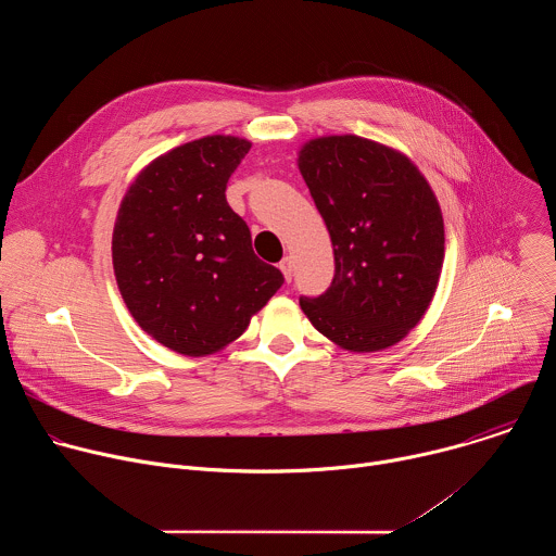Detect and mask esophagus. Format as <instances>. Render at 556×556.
I'll use <instances>...</instances> for the list:
<instances>
[{
  "instance_id": "obj_1",
  "label": "esophagus",
  "mask_w": 556,
  "mask_h": 556,
  "mask_svg": "<svg viewBox=\"0 0 556 556\" xmlns=\"http://www.w3.org/2000/svg\"><path fill=\"white\" fill-rule=\"evenodd\" d=\"M279 268H281V273H283V277H286V281L290 283L292 281V257H283L281 260V264H279Z\"/></svg>"
}]
</instances>
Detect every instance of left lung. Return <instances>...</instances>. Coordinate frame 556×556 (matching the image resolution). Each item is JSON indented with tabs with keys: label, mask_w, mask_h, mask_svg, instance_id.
<instances>
[{
	"label": "left lung",
	"mask_w": 556,
	"mask_h": 556,
	"mask_svg": "<svg viewBox=\"0 0 556 556\" xmlns=\"http://www.w3.org/2000/svg\"><path fill=\"white\" fill-rule=\"evenodd\" d=\"M299 172L334 249L332 286L299 299L348 352L401 343L429 309L444 262L440 202L409 155L354 134L301 144Z\"/></svg>",
	"instance_id": "1"
}]
</instances>
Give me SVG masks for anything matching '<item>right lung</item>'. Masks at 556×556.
Masks as SVG:
<instances>
[{"label": "right lung", "instance_id": "obj_1", "mask_svg": "<svg viewBox=\"0 0 556 556\" xmlns=\"http://www.w3.org/2000/svg\"><path fill=\"white\" fill-rule=\"evenodd\" d=\"M240 136H204L153 161L129 185L114 222L112 264L134 321L182 356L240 339L281 288L253 253L251 230L226 202L249 153Z\"/></svg>", "mask_w": 556, "mask_h": 556}]
</instances>
